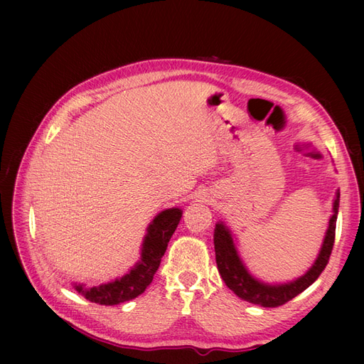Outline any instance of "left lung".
Returning a JSON list of instances; mask_svg holds the SVG:
<instances>
[{
	"instance_id": "left-lung-1",
	"label": "left lung",
	"mask_w": 364,
	"mask_h": 364,
	"mask_svg": "<svg viewBox=\"0 0 364 364\" xmlns=\"http://www.w3.org/2000/svg\"><path fill=\"white\" fill-rule=\"evenodd\" d=\"M338 202L340 191L337 190L333 200V214L329 217L323 243L313 266L302 277L282 284H269L253 277L245 266V262L237 250L235 235L230 232V229L223 222H218L214 229L215 261L220 277H222V279L228 285V289L232 290L238 297L249 304L269 308L284 305L285 302L291 301L293 297L306 290L321 277V273L326 267L329 255H331L336 237Z\"/></svg>"
}]
</instances>
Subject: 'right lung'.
I'll return each mask as SVG.
<instances>
[{"instance_id": "1", "label": "right lung", "mask_w": 364, "mask_h": 364, "mask_svg": "<svg viewBox=\"0 0 364 364\" xmlns=\"http://www.w3.org/2000/svg\"><path fill=\"white\" fill-rule=\"evenodd\" d=\"M182 217L181 208H170L159 213L151 220L147 234L142 240L141 258L124 277L117 278L97 287H86L85 284H74L77 293H80L87 301L100 305H118L130 299H135L153 281V277L161 264V258L167 250L168 241L174 234Z\"/></svg>"}]
</instances>
